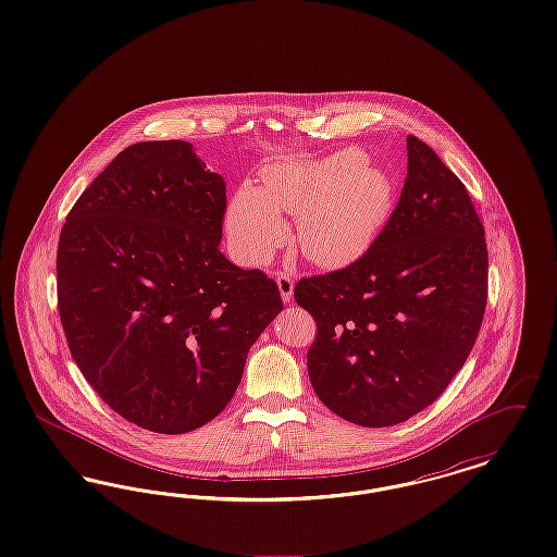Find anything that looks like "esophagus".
Returning a JSON list of instances; mask_svg holds the SVG:
<instances>
[{
  "label": "esophagus",
  "instance_id": "1",
  "mask_svg": "<svg viewBox=\"0 0 557 557\" xmlns=\"http://www.w3.org/2000/svg\"><path fill=\"white\" fill-rule=\"evenodd\" d=\"M275 282H277V288H280L284 302H290L292 294H294V280H292L290 273L288 271H277Z\"/></svg>",
  "mask_w": 557,
  "mask_h": 557
}]
</instances>
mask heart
<instances>
[{
	"mask_svg": "<svg viewBox=\"0 0 557 557\" xmlns=\"http://www.w3.org/2000/svg\"><path fill=\"white\" fill-rule=\"evenodd\" d=\"M393 202L391 177L359 150L282 160L267 166L261 187H239L225 212V232L244 263L263 265L288 239L282 212H298L300 250L319 265H346L370 248Z\"/></svg>",
	"mask_w": 557,
	"mask_h": 557,
	"instance_id": "obj_1",
	"label": "heart"
}]
</instances>
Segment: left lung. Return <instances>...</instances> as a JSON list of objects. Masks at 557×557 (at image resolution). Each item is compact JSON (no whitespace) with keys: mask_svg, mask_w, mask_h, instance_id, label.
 Segmentation results:
<instances>
[{"mask_svg":"<svg viewBox=\"0 0 557 557\" xmlns=\"http://www.w3.org/2000/svg\"><path fill=\"white\" fill-rule=\"evenodd\" d=\"M488 298L484 225L461 180L407 135L395 211L350 265L300 277L294 300L318 332L307 370L321 403L352 424H400L463 368Z\"/></svg>","mask_w":557,"mask_h":557,"instance_id":"left-lung-1","label":"left lung"}]
</instances>
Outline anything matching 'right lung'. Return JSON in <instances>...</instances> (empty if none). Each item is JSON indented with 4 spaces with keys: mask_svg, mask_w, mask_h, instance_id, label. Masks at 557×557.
<instances>
[{
    "mask_svg": "<svg viewBox=\"0 0 557 557\" xmlns=\"http://www.w3.org/2000/svg\"><path fill=\"white\" fill-rule=\"evenodd\" d=\"M225 182L182 139L125 148L66 214L58 311L89 386L127 422L184 434L236 395L246 355L284 305L219 242Z\"/></svg>",
    "mask_w": 557,
    "mask_h": 557,
    "instance_id": "right-lung-1",
    "label": "right lung"
}]
</instances>
